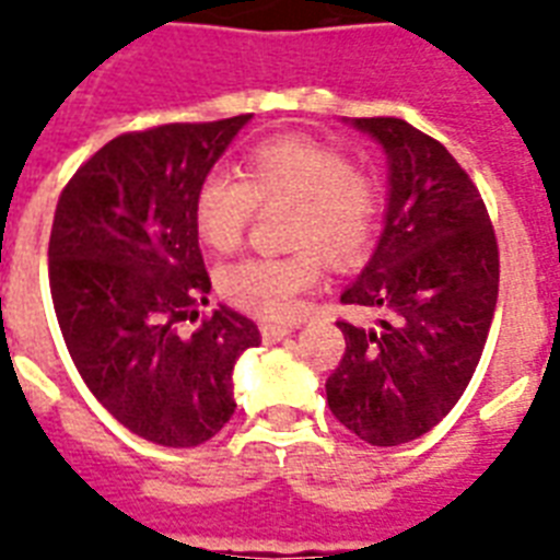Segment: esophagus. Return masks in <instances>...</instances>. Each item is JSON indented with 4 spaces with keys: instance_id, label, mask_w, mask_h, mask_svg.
<instances>
[{
    "instance_id": "1",
    "label": "esophagus",
    "mask_w": 560,
    "mask_h": 560,
    "mask_svg": "<svg viewBox=\"0 0 560 560\" xmlns=\"http://www.w3.org/2000/svg\"><path fill=\"white\" fill-rule=\"evenodd\" d=\"M293 334V328H288V325H272V323H261V337L267 342H281L284 337H290Z\"/></svg>"
}]
</instances>
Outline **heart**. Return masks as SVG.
Instances as JSON below:
<instances>
[{"label": "heart", "mask_w": 560, "mask_h": 560, "mask_svg": "<svg viewBox=\"0 0 560 560\" xmlns=\"http://www.w3.org/2000/svg\"><path fill=\"white\" fill-rule=\"evenodd\" d=\"M244 179L226 171L206 174L194 197V223L202 244L229 253L241 244L255 206L293 202L288 244L302 246L281 258H244L220 270V293L261 319H290L299 296L323 276V249L334 264H354L374 232V188L351 160L302 136H281L246 153Z\"/></svg>", "instance_id": "heart-1"}]
</instances>
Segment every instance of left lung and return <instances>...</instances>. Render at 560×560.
Instances as JSON below:
<instances>
[{
  "label": "left lung",
  "instance_id": "1",
  "mask_svg": "<svg viewBox=\"0 0 560 560\" xmlns=\"http://www.w3.org/2000/svg\"><path fill=\"white\" fill-rule=\"evenodd\" d=\"M386 153V209L372 258L340 302L381 314L337 323L346 354L325 383L340 424L374 447L442 421L486 349L500 255L477 186L444 144L404 118H349Z\"/></svg>",
  "mask_w": 560,
  "mask_h": 560
}]
</instances>
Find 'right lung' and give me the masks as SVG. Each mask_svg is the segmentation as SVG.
Here are the masks:
<instances>
[{"label":"right lung","instance_id":"obj_1","mask_svg":"<svg viewBox=\"0 0 560 560\" xmlns=\"http://www.w3.org/2000/svg\"><path fill=\"white\" fill-rule=\"evenodd\" d=\"M253 116L162 125L107 142L60 194L48 284L66 349L95 398L130 433L197 447L235 412V363L258 325L209 305L194 197Z\"/></svg>","mask_w":560,"mask_h":560}]
</instances>
